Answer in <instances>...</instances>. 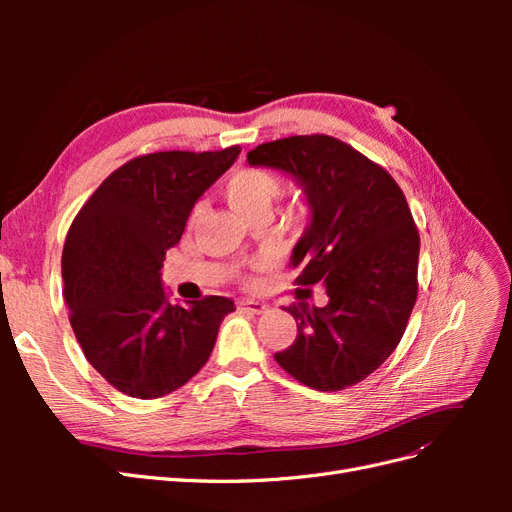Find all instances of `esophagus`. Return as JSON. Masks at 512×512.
Returning a JSON list of instances; mask_svg holds the SVG:
<instances>
[{
	"instance_id": "obj_1",
	"label": "esophagus",
	"mask_w": 512,
	"mask_h": 512,
	"mask_svg": "<svg viewBox=\"0 0 512 512\" xmlns=\"http://www.w3.org/2000/svg\"><path fill=\"white\" fill-rule=\"evenodd\" d=\"M239 307L245 309V312H250V314H265L267 312V305L260 303V301H254V299H241Z\"/></svg>"
}]
</instances>
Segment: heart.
<instances>
[{
	"instance_id": "1",
	"label": "heart",
	"mask_w": 512,
	"mask_h": 512,
	"mask_svg": "<svg viewBox=\"0 0 512 512\" xmlns=\"http://www.w3.org/2000/svg\"><path fill=\"white\" fill-rule=\"evenodd\" d=\"M282 194V183L265 168H243L226 183V198L241 218H269L273 203Z\"/></svg>"
}]
</instances>
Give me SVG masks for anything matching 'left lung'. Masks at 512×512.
<instances>
[{
	"label": "left lung",
	"instance_id": "8db88e82",
	"mask_svg": "<svg viewBox=\"0 0 512 512\" xmlns=\"http://www.w3.org/2000/svg\"><path fill=\"white\" fill-rule=\"evenodd\" d=\"M247 164L299 185L307 226L290 256L299 286L322 284L329 303L288 312L297 339L275 352L292 378L342 391L389 359L416 303L421 239L406 196L384 168L337 138L312 134L258 145Z\"/></svg>",
	"mask_w": 512,
	"mask_h": 512
}]
</instances>
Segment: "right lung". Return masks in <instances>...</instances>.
<instances>
[{"mask_svg": "<svg viewBox=\"0 0 512 512\" xmlns=\"http://www.w3.org/2000/svg\"><path fill=\"white\" fill-rule=\"evenodd\" d=\"M222 151H160L106 177L76 215L61 254L72 331L98 374L117 391L156 399L177 391L209 361L226 297L170 303L162 262L196 200L239 158Z\"/></svg>", "mask_w": 512, "mask_h": 512, "instance_id": "right-lung-1", "label": "right lung"}]
</instances>
